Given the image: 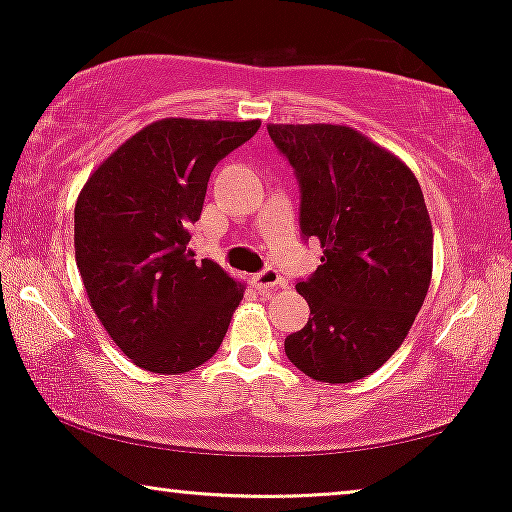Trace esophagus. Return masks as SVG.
Returning <instances> with one entry per match:
<instances>
[{"mask_svg":"<svg viewBox=\"0 0 512 512\" xmlns=\"http://www.w3.org/2000/svg\"><path fill=\"white\" fill-rule=\"evenodd\" d=\"M251 284H254L258 291H272V289H277V286H282L284 282H282V275H279L277 270L268 268V270L258 272V275L251 277Z\"/></svg>","mask_w":512,"mask_h":512,"instance_id":"1","label":"esophagus"}]
</instances>
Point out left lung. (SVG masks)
Returning a JSON list of instances; mask_svg holds the SVG:
<instances>
[{"instance_id": "left-lung-1", "label": "left lung", "mask_w": 512, "mask_h": 512, "mask_svg": "<svg viewBox=\"0 0 512 512\" xmlns=\"http://www.w3.org/2000/svg\"><path fill=\"white\" fill-rule=\"evenodd\" d=\"M300 184V230L324 256L296 291L310 321L284 340L289 361L328 384L375 373L403 345L431 284L433 228L408 165L359 130L270 123Z\"/></svg>"}]
</instances>
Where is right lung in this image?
Returning <instances> with one entry per match:
<instances>
[{
  "label": "right lung",
  "mask_w": 512,
  "mask_h": 512,
  "mask_svg": "<svg viewBox=\"0 0 512 512\" xmlns=\"http://www.w3.org/2000/svg\"><path fill=\"white\" fill-rule=\"evenodd\" d=\"M261 121L160 118L95 167L74 207V251L90 307L118 349L181 375L221 347L244 284L186 247L209 174Z\"/></svg>",
  "instance_id": "1"
}]
</instances>
